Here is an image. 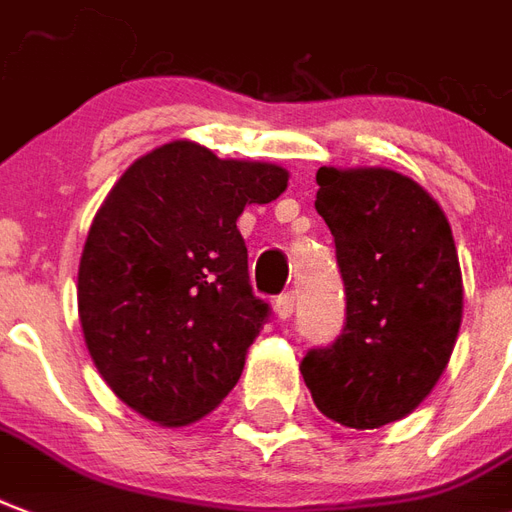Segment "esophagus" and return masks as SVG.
<instances>
[{"mask_svg":"<svg viewBox=\"0 0 512 512\" xmlns=\"http://www.w3.org/2000/svg\"><path fill=\"white\" fill-rule=\"evenodd\" d=\"M293 309H295V295L293 293H285V295H279L276 298V304H274V312L279 320H290L293 317Z\"/></svg>","mask_w":512,"mask_h":512,"instance_id":"34e87169","label":"esophagus"}]
</instances>
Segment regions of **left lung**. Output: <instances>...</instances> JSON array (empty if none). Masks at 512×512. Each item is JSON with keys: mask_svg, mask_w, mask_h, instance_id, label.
<instances>
[{"mask_svg": "<svg viewBox=\"0 0 512 512\" xmlns=\"http://www.w3.org/2000/svg\"><path fill=\"white\" fill-rule=\"evenodd\" d=\"M317 184L347 323L301 374L325 418L380 429L420 407L448 369L464 312L456 241L437 200L404 173L320 168Z\"/></svg>", "mask_w": 512, "mask_h": 512, "instance_id": "obj_1", "label": "left lung"}]
</instances>
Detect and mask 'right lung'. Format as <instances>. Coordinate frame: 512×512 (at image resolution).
<instances>
[{"instance_id":"add662e5","label":"right lung","mask_w":512,"mask_h":512,"mask_svg":"<svg viewBox=\"0 0 512 512\" xmlns=\"http://www.w3.org/2000/svg\"><path fill=\"white\" fill-rule=\"evenodd\" d=\"M287 179L274 162L170 140L102 200L78 266V317L100 377L138 415L179 429L233 391L268 320L236 222Z\"/></svg>"}]
</instances>
